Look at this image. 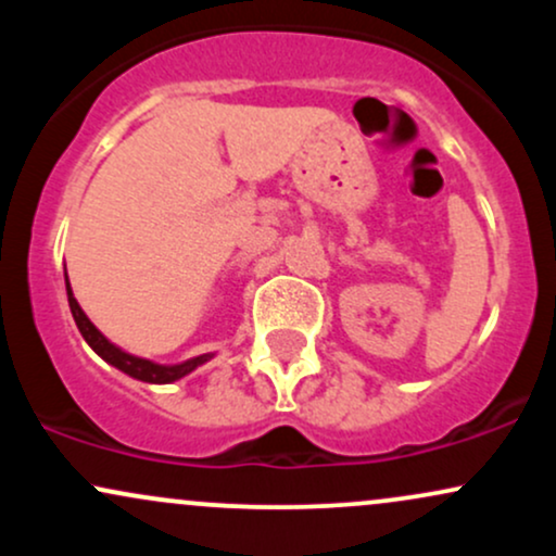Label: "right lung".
Listing matches in <instances>:
<instances>
[{
  "mask_svg": "<svg viewBox=\"0 0 556 556\" xmlns=\"http://www.w3.org/2000/svg\"><path fill=\"white\" fill-rule=\"evenodd\" d=\"M67 303H70V311H73L75 324H78L83 340L91 344L93 353L99 355V358H104L106 363H110V366L119 368V371L127 374V376H132V379L146 381V384H172V381L182 379V376H188L190 371H195L198 366H203V363L214 358V353H206V355H198V358L175 363V366H162V363L138 358V355L125 353L123 348H117V344L106 340V337L93 327L91 318L83 314L78 300H75L73 287H70V282H67Z\"/></svg>",
  "mask_w": 556,
  "mask_h": 556,
  "instance_id": "add662e5",
  "label": "right lung"
}]
</instances>
